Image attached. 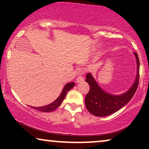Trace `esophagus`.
<instances>
[{
  "label": "esophagus",
  "instance_id": "obj_1",
  "mask_svg": "<svg viewBox=\"0 0 149 149\" xmlns=\"http://www.w3.org/2000/svg\"><path fill=\"white\" fill-rule=\"evenodd\" d=\"M84 80V78H83V76H78L76 78V83H80V82H82Z\"/></svg>",
  "mask_w": 149,
  "mask_h": 149
}]
</instances>
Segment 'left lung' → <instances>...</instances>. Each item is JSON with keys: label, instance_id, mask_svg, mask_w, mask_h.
Wrapping results in <instances>:
<instances>
[{"label": "left lung", "instance_id": "8db88e82", "mask_svg": "<svg viewBox=\"0 0 149 149\" xmlns=\"http://www.w3.org/2000/svg\"><path fill=\"white\" fill-rule=\"evenodd\" d=\"M134 54L137 65V73L134 84L124 94L113 95L107 93L97 84L91 73L87 74L85 81L90 85V90L85 97V106L92 115L98 117L111 115L126 105L134 96L139 85V59L138 54L136 52Z\"/></svg>", "mask_w": 149, "mask_h": 149}]
</instances>
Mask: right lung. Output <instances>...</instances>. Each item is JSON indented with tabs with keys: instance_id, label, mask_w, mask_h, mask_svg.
Returning <instances> with one entry per match:
<instances>
[{
	"instance_id": "obj_1",
	"label": "right lung",
	"mask_w": 149,
	"mask_h": 149,
	"mask_svg": "<svg viewBox=\"0 0 149 149\" xmlns=\"http://www.w3.org/2000/svg\"><path fill=\"white\" fill-rule=\"evenodd\" d=\"M75 86V83L72 82V83H69L65 85V86L63 88L61 93L60 94L59 97L54 102H53L52 103L47 104V105L44 106V107H31L32 109H36V110L39 111L41 112H52L53 111H54L55 109H57L59 106L61 105V104L62 103L63 100H64L65 97L66 96V94L70 90H71L73 87Z\"/></svg>"
}]
</instances>
